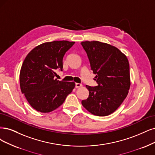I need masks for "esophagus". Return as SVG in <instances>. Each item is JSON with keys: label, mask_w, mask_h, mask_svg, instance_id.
Listing matches in <instances>:
<instances>
[{"label": "esophagus", "mask_w": 155, "mask_h": 155, "mask_svg": "<svg viewBox=\"0 0 155 155\" xmlns=\"http://www.w3.org/2000/svg\"><path fill=\"white\" fill-rule=\"evenodd\" d=\"M82 84H78V83H76L75 84V87L76 88H79V87H82Z\"/></svg>", "instance_id": "1"}]
</instances>
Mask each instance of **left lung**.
<instances>
[{
    "mask_svg": "<svg viewBox=\"0 0 155 155\" xmlns=\"http://www.w3.org/2000/svg\"><path fill=\"white\" fill-rule=\"evenodd\" d=\"M91 70L98 85H86L87 99L82 101L86 109L96 116L113 113L127 96L130 87V66L127 57L115 47L97 41H84Z\"/></svg>",
    "mask_w": 155,
    "mask_h": 155,
    "instance_id": "left-lung-1",
    "label": "left lung"
}]
</instances>
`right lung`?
<instances>
[{"mask_svg": "<svg viewBox=\"0 0 155 155\" xmlns=\"http://www.w3.org/2000/svg\"><path fill=\"white\" fill-rule=\"evenodd\" d=\"M74 44L68 41H54L38 45L28 54L20 73L22 94L31 107L47 113L61 106L74 87L73 82L55 78V71H62V59Z\"/></svg>", "mask_w": 155, "mask_h": 155, "instance_id": "add662e5", "label": "right lung"}]
</instances>
